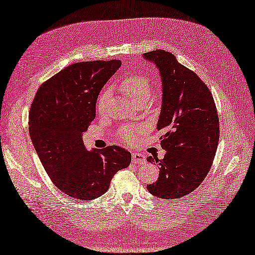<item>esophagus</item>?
<instances>
[{"instance_id": "obj_1", "label": "esophagus", "mask_w": 255, "mask_h": 255, "mask_svg": "<svg viewBox=\"0 0 255 255\" xmlns=\"http://www.w3.org/2000/svg\"><path fill=\"white\" fill-rule=\"evenodd\" d=\"M132 158H133L134 164H144L146 162V158H145L144 155L141 153H133Z\"/></svg>"}]
</instances>
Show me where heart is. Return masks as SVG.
<instances>
[{
    "mask_svg": "<svg viewBox=\"0 0 255 255\" xmlns=\"http://www.w3.org/2000/svg\"><path fill=\"white\" fill-rule=\"evenodd\" d=\"M121 89L129 100L134 103L142 100H148V98L152 95V87H150L148 78L143 75H133L126 78L121 84ZM109 98H110V91L108 89L101 92V95L99 96L97 101V111L100 114L105 112ZM119 136L124 142L132 143L136 137V133L133 128H123L119 131Z\"/></svg>",
    "mask_w": 255,
    "mask_h": 255,
    "instance_id": "obj_1",
    "label": "heart"
}]
</instances>
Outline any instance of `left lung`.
<instances>
[{"instance_id":"1","label":"left lung","mask_w":255,"mask_h":255,"mask_svg":"<svg viewBox=\"0 0 255 255\" xmlns=\"http://www.w3.org/2000/svg\"><path fill=\"white\" fill-rule=\"evenodd\" d=\"M143 57L156 65L162 79V110L157 131H163V159L149 156L159 166V176L147 190L163 199L190 194L210 170L219 142V118L214 98L194 71L169 51L157 49Z\"/></svg>"}]
</instances>
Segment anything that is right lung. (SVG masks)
Instances as JSON below:
<instances>
[{
    "instance_id": "right-lung-1",
    "label": "right lung",
    "mask_w": 255,
    "mask_h": 255,
    "mask_svg": "<svg viewBox=\"0 0 255 255\" xmlns=\"http://www.w3.org/2000/svg\"><path fill=\"white\" fill-rule=\"evenodd\" d=\"M121 61L76 62L45 81L29 110V135L46 173L72 198L102 196L113 176L131 163V153L117 145L88 150L82 141L96 118L99 93Z\"/></svg>"
}]
</instances>
